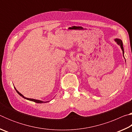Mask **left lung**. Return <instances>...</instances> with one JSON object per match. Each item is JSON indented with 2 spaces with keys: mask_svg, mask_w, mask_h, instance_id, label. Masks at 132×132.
Returning <instances> with one entry per match:
<instances>
[{
  "mask_svg": "<svg viewBox=\"0 0 132 132\" xmlns=\"http://www.w3.org/2000/svg\"><path fill=\"white\" fill-rule=\"evenodd\" d=\"M114 41L117 42V44L118 45H119L120 46V48H121V50H122V52H123V56L124 57V49H123V43H122V40L120 39L116 38L114 39ZM125 62H126V60H125Z\"/></svg>",
  "mask_w": 132,
  "mask_h": 132,
  "instance_id": "obj_1",
  "label": "left lung"
}]
</instances>
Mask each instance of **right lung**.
Here are the masks:
<instances>
[{
    "label": "right lung",
    "instance_id": "add662e5",
    "mask_svg": "<svg viewBox=\"0 0 132 132\" xmlns=\"http://www.w3.org/2000/svg\"><path fill=\"white\" fill-rule=\"evenodd\" d=\"M14 88H15V91H17V93L19 94L21 96V97H22L23 98H24V99H26V100H29V101H33V102H36V103H46V102H49V101H41V100H35V99H32V98H26V97H24V96L22 94H21L20 93H19V91H18L17 90H16V88H15V87H14Z\"/></svg>",
    "mask_w": 132,
    "mask_h": 132
}]
</instances>
